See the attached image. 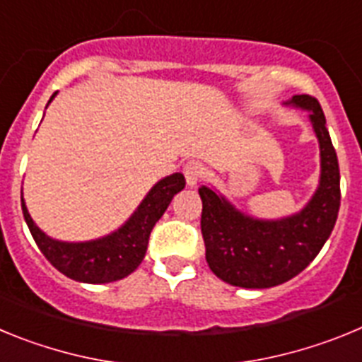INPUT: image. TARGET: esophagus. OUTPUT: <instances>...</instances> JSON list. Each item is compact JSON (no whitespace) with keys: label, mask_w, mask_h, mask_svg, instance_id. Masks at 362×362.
Segmentation results:
<instances>
[{"label":"esophagus","mask_w":362,"mask_h":362,"mask_svg":"<svg viewBox=\"0 0 362 362\" xmlns=\"http://www.w3.org/2000/svg\"><path fill=\"white\" fill-rule=\"evenodd\" d=\"M183 174H185V179H187L188 187H196V185L201 181V177H203L204 168L201 163L190 161L183 166Z\"/></svg>","instance_id":"esophagus-1"}]
</instances>
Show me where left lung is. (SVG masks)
<instances>
[{"label":"left lung","instance_id":"8db88e82","mask_svg":"<svg viewBox=\"0 0 362 362\" xmlns=\"http://www.w3.org/2000/svg\"><path fill=\"white\" fill-rule=\"evenodd\" d=\"M286 105L308 110L321 150L319 187L305 209L283 219H257L239 212L212 188H199L206 263L232 286L272 288L290 281L321 252L337 221L341 175L321 105L306 94L293 95Z\"/></svg>","mask_w":362,"mask_h":362}]
</instances>
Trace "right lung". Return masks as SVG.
I'll return each mask as SVG.
<instances>
[{
  "instance_id": "obj_1",
  "label": "right lung",
  "mask_w": 362,
  "mask_h": 362,
  "mask_svg": "<svg viewBox=\"0 0 362 362\" xmlns=\"http://www.w3.org/2000/svg\"><path fill=\"white\" fill-rule=\"evenodd\" d=\"M183 188V174L175 172L166 175L159 183L153 185L152 190L146 194L136 212L121 228L105 238L85 243H65L49 238L32 221L23 196H21V209L37 248L56 270L79 283L103 284L130 276L141 264L153 225L161 219L172 197Z\"/></svg>"
}]
</instances>
